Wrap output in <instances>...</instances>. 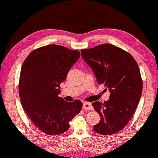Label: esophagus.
<instances>
[{
    "mask_svg": "<svg viewBox=\"0 0 158 158\" xmlns=\"http://www.w3.org/2000/svg\"><path fill=\"white\" fill-rule=\"evenodd\" d=\"M83 109L84 110H92L93 107L91 103L89 102H84L83 103Z\"/></svg>",
    "mask_w": 158,
    "mask_h": 158,
    "instance_id": "1",
    "label": "esophagus"
}]
</instances>
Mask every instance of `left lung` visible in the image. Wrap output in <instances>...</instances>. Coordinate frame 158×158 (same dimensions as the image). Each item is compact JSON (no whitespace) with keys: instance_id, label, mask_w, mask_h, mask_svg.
Wrapping results in <instances>:
<instances>
[{"instance_id":"8db88e82","label":"left lung","mask_w":158,"mask_h":158,"mask_svg":"<svg viewBox=\"0 0 158 158\" xmlns=\"http://www.w3.org/2000/svg\"><path fill=\"white\" fill-rule=\"evenodd\" d=\"M81 54L98 83L104 84L111 92L108 101L92 103L101 116L94 130L102 135H113L130 121L139 103L142 91L139 67L130 53L109 44L81 49Z\"/></svg>"}]
</instances>
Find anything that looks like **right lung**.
Wrapping results in <instances>:
<instances>
[{"instance_id":"right-lung-1","label":"right lung","mask_w":158,"mask_h":158,"mask_svg":"<svg viewBox=\"0 0 158 158\" xmlns=\"http://www.w3.org/2000/svg\"><path fill=\"white\" fill-rule=\"evenodd\" d=\"M80 56L79 51L52 44L31 51L22 64L19 81L22 107L33 125L46 135L68 131L69 122L82 109L80 100L66 102L59 97L60 83Z\"/></svg>"}]
</instances>
